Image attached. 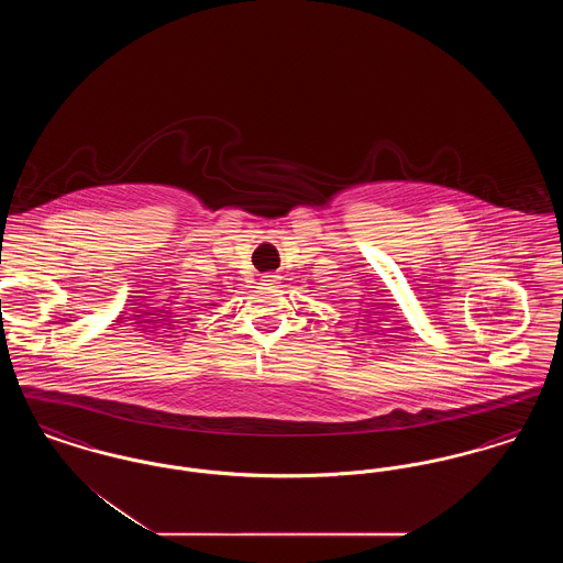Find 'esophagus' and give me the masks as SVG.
Returning <instances> with one entry per match:
<instances>
[{"mask_svg":"<svg viewBox=\"0 0 563 563\" xmlns=\"http://www.w3.org/2000/svg\"><path fill=\"white\" fill-rule=\"evenodd\" d=\"M262 280H264V285H276V283H278V276L269 272V274H264V276H262Z\"/></svg>","mask_w":563,"mask_h":563,"instance_id":"obj_1","label":"esophagus"}]
</instances>
